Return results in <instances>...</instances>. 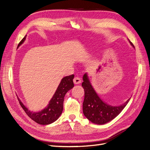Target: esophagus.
Segmentation results:
<instances>
[{
	"instance_id": "obj_1",
	"label": "esophagus",
	"mask_w": 150,
	"mask_h": 150,
	"mask_svg": "<svg viewBox=\"0 0 150 150\" xmlns=\"http://www.w3.org/2000/svg\"><path fill=\"white\" fill-rule=\"evenodd\" d=\"M73 82H74L75 84H80L81 83V79L79 77H75L73 79Z\"/></svg>"
}]
</instances>
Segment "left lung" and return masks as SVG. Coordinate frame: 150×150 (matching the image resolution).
Listing matches in <instances>:
<instances>
[{
	"mask_svg": "<svg viewBox=\"0 0 150 150\" xmlns=\"http://www.w3.org/2000/svg\"><path fill=\"white\" fill-rule=\"evenodd\" d=\"M129 42L134 47L129 40ZM82 79L83 82L82 83V86L84 90V99L82 104L83 113L92 123L104 124L109 122L119 115L128 103L130 98L119 106H112L107 104L98 96L91 83L87 73L84 75Z\"/></svg>",
	"mask_w": 150,
	"mask_h": 150,
	"instance_id": "8db88e82",
	"label": "left lung"
}]
</instances>
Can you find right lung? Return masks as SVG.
Masks as SVG:
<instances>
[{"mask_svg": "<svg viewBox=\"0 0 150 150\" xmlns=\"http://www.w3.org/2000/svg\"><path fill=\"white\" fill-rule=\"evenodd\" d=\"M26 39V35L18 44L17 47H20V46L24 42ZM73 79H74V75L67 76L62 78L55 93L50 100L49 104L41 111H37V112L30 111L18 97L19 103L28 115V116L35 122L42 125H47V124H52L58 119L60 115L62 114L65 95L74 86L73 81Z\"/></svg>", "mask_w": 150, "mask_h": 150, "instance_id": "right-lung-1", "label": "right lung"}]
</instances>
